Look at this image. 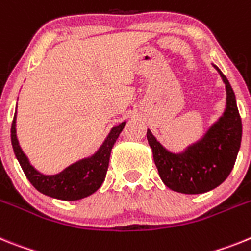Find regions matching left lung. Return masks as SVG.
Segmentation results:
<instances>
[{
	"instance_id": "1",
	"label": "left lung",
	"mask_w": 251,
	"mask_h": 251,
	"mask_svg": "<svg viewBox=\"0 0 251 251\" xmlns=\"http://www.w3.org/2000/svg\"><path fill=\"white\" fill-rule=\"evenodd\" d=\"M219 71L225 82L226 111L200 143L183 154H172L160 145L148 130L147 138L159 176L168 188L187 195H198L216 188L234 168L241 143V117L235 93L227 78Z\"/></svg>"
}]
</instances>
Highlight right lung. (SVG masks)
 Listing matches in <instances>:
<instances>
[{"instance_id": "right-lung-1", "label": "right lung", "mask_w": 251, "mask_h": 251, "mask_svg": "<svg viewBox=\"0 0 251 251\" xmlns=\"http://www.w3.org/2000/svg\"><path fill=\"white\" fill-rule=\"evenodd\" d=\"M16 112H15L12 125H11V143L14 148L15 155L23 168L26 178L39 192L49 197L64 200V201H77L80 198L95 193L101 187L107 173L110 154L113 144L123 131L126 123L120 124L112 128V131L104 140L101 149L92 158L84 159L72 164L67 169L55 176H44L30 165L29 160L21 150L16 138Z\"/></svg>"}]
</instances>
